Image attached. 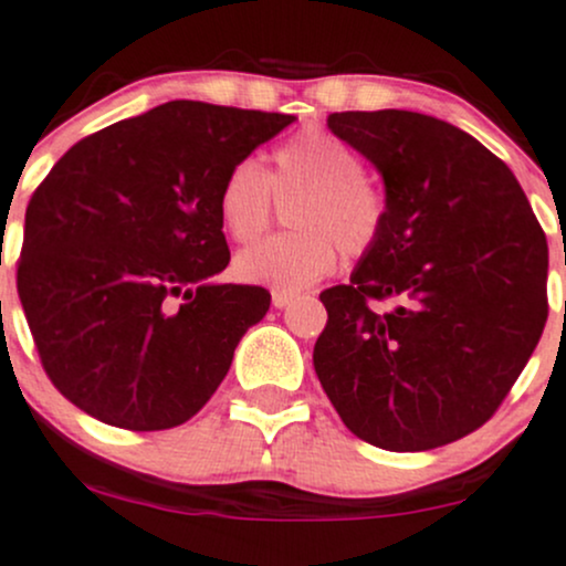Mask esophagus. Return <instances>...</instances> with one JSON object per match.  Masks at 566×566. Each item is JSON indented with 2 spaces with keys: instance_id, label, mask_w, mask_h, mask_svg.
<instances>
[{
  "instance_id": "obj_1",
  "label": "esophagus",
  "mask_w": 566,
  "mask_h": 566,
  "mask_svg": "<svg viewBox=\"0 0 566 566\" xmlns=\"http://www.w3.org/2000/svg\"><path fill=\"white\" fill-rule=\"evenodd\" d=\"M296 300V296L294 294H291V291H272V304H275V307L277 310H283V307H289V304L291 302H294Z\"/></svg>"
}]
</instances>
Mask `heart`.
Returning a JSON list of instances; mask_svg holds the SVG:
<instances>
[{
	"label": "heart",
	"instance_id": "heart-1",
	"mask_svg": "<svg viewBox=\"0 0 566 566\" xmlns=\"http://www.w3.org/2000/svg\"><path fill=\"white\" fill-rule=\"evenodd\" d=\"M275 168L243 157L221 179L216 211L224 232L251 243L272 219V195L294 198L285 224L294 232L240 251L234 275L243 283L302 291L326 277L345 256H364L385 227V195L350 144L326 128H304L277 146Z\"/></svg>",
	"mask_w": 566,
	"mask_h": 566
}]
</instances>
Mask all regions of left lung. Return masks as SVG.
Instances as JSON below:
<instances>
[{"mask_svg": "<svg viewBox=\"0 0 566 566\" xmlns=\"http://www.w3.org/2000/svg\"><path fill=\"white\" fill-rule=\"evenodd\" d=\"M328 128L385 181V227L321 294L315 374L355 436L424 452L505 401L548 321V243L511 168L428 114L336 112ZM392 298V311L374 301Z\"/></svg>", "mask_w": 566, "mask_h": 566, "instance_id": "left-lung-1", "label": "left lung"}]
</instances>
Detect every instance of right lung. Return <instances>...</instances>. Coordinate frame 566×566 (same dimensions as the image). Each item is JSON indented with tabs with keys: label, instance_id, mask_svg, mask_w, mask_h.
Masks as SVG:
<instances>
[{
	"label": "right lung",
	"instance_id": "obj_1",
	"mask_svg": "<svg viewBox=\"0 0 566 566\" xmlns=\"http://www.w3.org/2000/svg\"><path fill=\"white\" fill-rule=\"evenodd\" d=\"M291 114L168 101L82 138L31 195L18 296L50 382L95 420L165 430L195 417L262 285L216 283L230 264L216 195Z\"/></svg>",
	"mask_w": 566,
	"mask_h": 566
}]
</instances>
